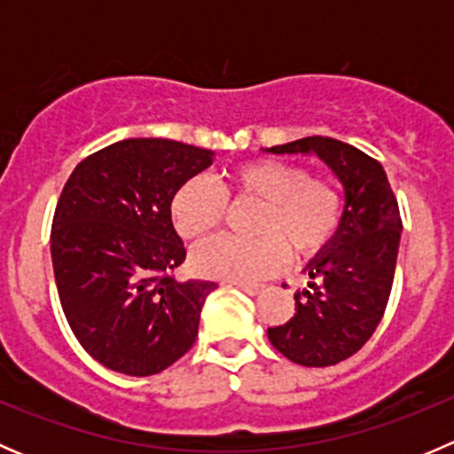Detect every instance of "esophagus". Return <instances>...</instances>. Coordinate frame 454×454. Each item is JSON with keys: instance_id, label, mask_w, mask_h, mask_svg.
Here are the masks:
<instances>
[{"instance_id": "1", "label": "esophagus", "mask_w": 454, "mask_h": 454, "mask_svg": "<svg viewBox=\"0 0 454 454\" xmlns=\"http://www.w3.org/2000/svg\"><path fill=\"white\" fill-rule=\"evenodd\" d=\"M237 287H239L241 292H246V294H250V296H256V294H261V292H263V286H254V283H235Z\"/></svg>"}]
</instances>
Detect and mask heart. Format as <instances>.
<instances>
[{"mask_svg": "<svg viewBox=\"0 0 454 454\" xmlns=\"http://www.w3.org/2000/svg\"><path fill=\"white\" fill-rule=\"evenodd\" d=\"M228 198L235 204H259L254 235L204 241L191 253V265L201 277L222 281H256L277 274L287 263L309 261L327 250L342 219V195L336 182L309 176L308 168L281 160H253L228 173ZM228 200L204 177H193L176 191L171 219L184 239H198L223 223Z\"/></svg>", "mask_w": 454, "mask_h": 454, "instance_id": "b5f03b06", "label": "heart"}]
</instances>
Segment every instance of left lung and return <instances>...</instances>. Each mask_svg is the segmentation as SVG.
<instances>
[{
	"mask_svg": "<svg viewBox=\"0 0 454 454\" xmlns=\"http://www.w3.org/2000/svg\"><path fill=\"white\" fill-rule=\"evenodd\" d=\"M270 153H316L345 186L336 237L308 263L312 281L296 314L268 329L278 354L303 367H332L363 349L382 320L395 277L402 217L382 164L347 142L309 136Z\"/></svg>",
	"mask_w": 454,
	"mask_h": 454,
	"instance_id": "8db88e82",
	"label": "left lung"
}]
</instances>
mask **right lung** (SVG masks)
<instances>
[{
  "instance_id": "obj_1",
  "label": "right lung",
  "mask_w": 454,
  "mask_h": 454,
  "mask_svg": "<svg viewBox=\"0 0 454 454\" xmlns=\"http://www.w3.org/2000/svg\"><path fill=\"white\" fill-rule=\"evenodd\" d=\"M213 164V151L167 138L114 142L76 164L50 232L63 314L103 367L146 378L198 338L213 281H184L171 200Z\"/></svg>"
}]
</instances>
